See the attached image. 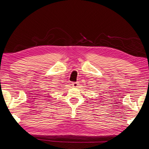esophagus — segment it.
<instances>
[{"mask_svg":"<svg viewBox=\"0 0 149 149\" xmlns=\"http://www.w3.org/2000/svg\"><path fill=\"white\" fill-rule=\"evenodd\" d=\"M72 85L74 87H77L79 86V83L78 82H73V83H72Z\"/></svg>","mask_w":149,"mask_h":149,"instance_id":"34e87169","label":"esophagus"}]
</instances>
